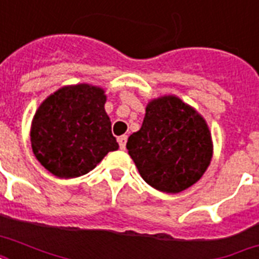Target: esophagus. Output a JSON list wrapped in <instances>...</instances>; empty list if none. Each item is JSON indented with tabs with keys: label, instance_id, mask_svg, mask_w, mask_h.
Listing matches in <instances>:
<instances>
[{
	"label": "esophagus",
	"instance_id": "obj_1",
	"mask_svg": "<svg viewBox=\"0 0 259 259\" xmlns=\"http://www.w3.org/2000/svg\"><path fill=\"white\" fill-rule=\"evenodd\" d=\"M126 141H127V136H121V137H118V144H119V148H121L122 150H125Z\"/></svg>",
	"mask_w": 259,
	"mask_h": 259
}]
</instances>
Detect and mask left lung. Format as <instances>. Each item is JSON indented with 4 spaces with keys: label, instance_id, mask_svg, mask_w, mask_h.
I'll return each instance as SVG.
<instances>
[{
    "label": "left lung",
    "instance_id": "1",
    "mask_svg": "<svg viewBox=\"0 0 259 259\" xmlns=\"http://www.w3.org/2000/svg\"><path fill=\"white\" fill-rule=\"evenodd\" d=\"M126 148L142 179L166 193L200 180L212 158L207 122L175 95L148 103L141 129L130 136Z\"/></svg>",
    "mask_w": 259,
    "mask_h": 259
}]
</instances>
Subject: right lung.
<instances>
[{
    "mask_svg": "<svg viewBox=\"0 0 259 259\" xmlns=\"http://www.w3.org/2000/svg\"><path fill=\"white\" fill-rule=\"evenodd\" d=\"M105 103V90L80 83L59 89L38 106L30 144L47 170L62 179L83 176L119 148Z\"/></svg>",
    "mask_w": 259,
    "mask_h": 259,
    "instance_id": "1",
    "label": "right lung"
}]
</instances>
